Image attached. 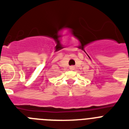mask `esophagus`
Instances as JSON below:
<instances>
[{"mask_svg":"<svg viewBox=\"0 0 129 129\" xmlns=\"http://www.w3.org/2000/svg\"><path fill=\"white\" fill-rule=\"evenodd\" d=\"M74 66H70V69L71 70H74Z\"/></svg>","mask_w":129,"mask_h":129,"instance_id":"34e87169","label":"esophagus"}]
</instances>
